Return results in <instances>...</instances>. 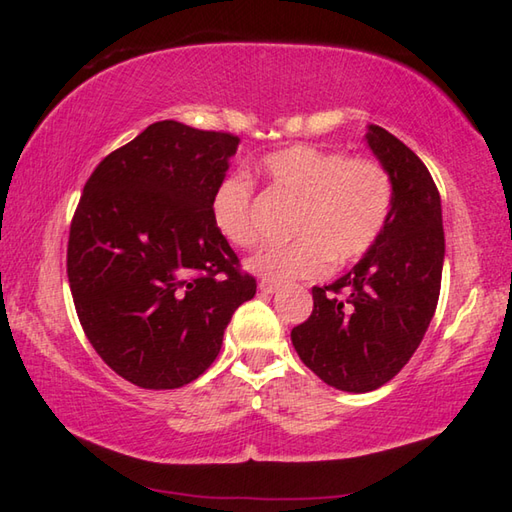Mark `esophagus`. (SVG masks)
<instances>
[{
    "instance_id": "obj_1",
    "label": "esophagus",
    "mask_w": 512,
    "mask_h": 512,
    "mask_svg": "<svg viewBox=\"0 0 512 512\" xmlns=\"http://www.w3.org/2000/svg\"><path fill=\"white\" fill-rule=\"evenodd\" d=\"M259 291L266 293V295H273V293L280 291V284L271 282V280H262V282H259Z\"/></svg>"
}]
</instances>
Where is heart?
<instances>
[{
	"mask_svg": "<svg viewBox=\"0 0 512 512\" xmlns=\"http://www.w3.org/2000/svg\"><path fill=\"white\" fill-rule=\"evenodd\" d=\"M271 190L295 201L284 246L248 259V268L268 280H309L327 273L329 262H356L376 244L392 210V179L383 165L318 145H291L266 154L262 163ZM212 226L228 244L253 248L259 228L253 212V183L230 174L210 197Z\"/></svg>",
	"mask_w": 512,
	"mask_h": 512,
	"instance_id": "b5f03b06",
	"label": "heart"
}]
</instances>
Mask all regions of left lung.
I'll list each match as a JSON object with an SVG mask.
<instances>
[{
	"label": "left lung",
	"mask_w": 512,
	"mask_h": 512,
	"mask_svg": "<svg viewBox=\"0 0 512 512\" xmlns=\"http://www.w3.org/2000/svg\"><path fill=\"white\" fill-rule=\"evenodd\" d=\"M365 138L392 179L387 224L347 275L313 286V313L291 331L304 365L353 394L389 383L421 345L439 302L445 255L432 174L387 129L369 125Z\"/></svg>",
	"instance_id": "1"
}]
</instances>
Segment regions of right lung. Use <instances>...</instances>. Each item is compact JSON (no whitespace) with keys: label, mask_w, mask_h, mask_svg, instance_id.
Listing matches in <instances>:
<instances>
[{"label":"right lung","mask_w":512,"mask_h":512,"mask_svg":"<svg viewBox=\"0 0 512 512\" xmlns=\"http://www.w3.org/2000/svg\"><path fill=\"white\" fill-rule=\"evenodd\" d=\"M237 145L161 120L105 156L82 190L67 248L73 304L98 356L143 389L197 380L257 291L210 219Z\"/></svg>","instance_id":"obj_1"}]
</instances>
